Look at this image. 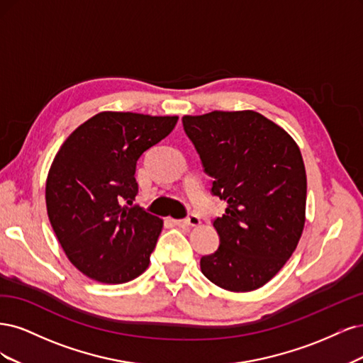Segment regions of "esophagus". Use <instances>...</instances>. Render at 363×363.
<instances>
[{
  "mask_svg": "<svg viewBox=\"0 0 363 363\" xmlns=\"http://www.w3.org/2000/svg\"><path fill=\"white\" fill-rule=\"evenodd\" d=\"M175 224H177L179 227H196L201 224V219L195 215H189L184 219H175Z\"/></svg>",
  "mask_w": 363,
  "mask_h": 363,
  "instance_id": "34e87169",
  "label": "esophagus"
}]
</instances>
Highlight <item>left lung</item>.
Wrapping results in <instances>:
<instances>
[{
    "label": "left lung",
    "mask_w": 363,
    "mask_h": 363,
    "mask_svg": "<svg viewBox=\"0 0 363 363\" xmlns=\"http://www.w3.org/2000/svg\"><path fill=\"white\" fill-rule=\"evenodd\" d=\"M183 127L227 201L213 227L219 247L201 257L204 276L232 292L262 288L283 268L306 223L307 179L296 142L255 111L184 115Z\"/></svg>",
    "instance_id": "left-lung-1"
}]
</instances>
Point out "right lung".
Listing matches in <instances>:
<instances>
[{
    "mask_svg": "<svg viewBox=\"0 0 363 363\" xmlns=\"http://www.w3.org/2000/svg\"><path fill=\"white\" fill-rule=\"evenodd\" d=\"M177 121L100 112L57 151L45 184L47 212L65 255L86 277L119 284L148 268L163 221L133 204L136 163Z\"/></svg>",
    "mask_w": 363,
    "mask_h": 363,
    "instance_id": "obj_1",
    "label": "right lung"
}]
</instances>
